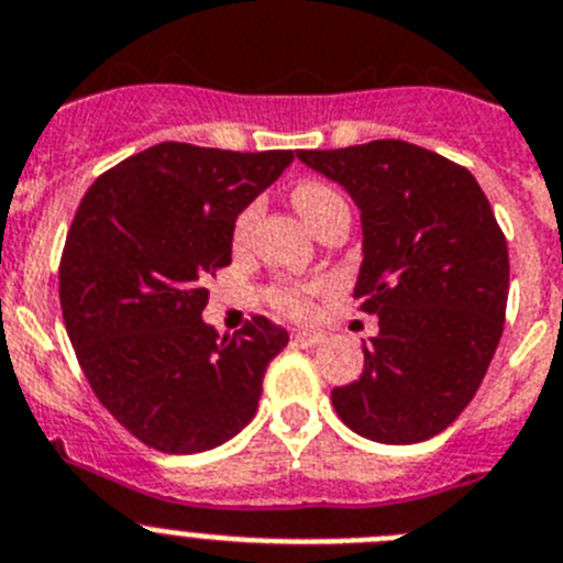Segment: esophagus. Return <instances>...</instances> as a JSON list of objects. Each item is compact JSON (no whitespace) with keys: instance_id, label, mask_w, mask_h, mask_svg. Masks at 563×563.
Wrapping results in <instances>:
<instances>
[{"instance_id":"34e87169","label":"esophagus","mask_w":563,"mask_h":563,"mask_svg":"<svg viewBox=\"0 0 563 563\" xmlns=\"http://www.w3.org/2000/svg\"><path fill=\"white\" fill-rule=\"evenodd\" d=\"M291 342L297 344V347H313V344L322 342V333L319 331H294Z\"/></svg>"}]
</instances>
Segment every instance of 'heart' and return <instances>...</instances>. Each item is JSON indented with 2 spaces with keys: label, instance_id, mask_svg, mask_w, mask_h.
<instances>
[{
  "label": "heart",
  "instance_id": "obj_1",
  "mask_svg": "<svg viewBox=\"0 0 563 563\" xmlns=\"http://www.w3.org/2000/svg\"><path fill=\"white\" fill-rule=\"evenodd\" d=\"M291 199L294 205H297V210L302 212V219L311 227L317 224L328 210L344 205L342 196H339L333 187L322 185V181H300V185L294 187ZM255 221L257 205H246L244 210L238 212L235 224H232V241H235V244H244L246 238H250L252 227H255ZM322 291H325L322 283H275L269 291V300L272 306L280 313H286V317L302 319L311 317L313 300H317Z\"/></svg>",
  "mask_w": 563,
  "mask_h": 563
}]
</instances>
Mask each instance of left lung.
I'll list each match as a JSON object with an SVG mask.
<instances>
[{
    "label": "left lung",
    "instance_id": "obj_1",
    "mask_svg": "<svg viewBox=\"0 0 563 563\" xmlns=\"http://www.w3.org/2000/svg\"><path fill=\"white\" fill-rule=\"evenodd\" d=\"M297 156L362 210L353 297L378 317L362 376L333 389V409L376 443L434 438L468 407L505 325L508 241L483 187L457 162L404 140Z\"/></svg>",
    "mask_w": 563,
    "mask_h": 563
}]
</instances>
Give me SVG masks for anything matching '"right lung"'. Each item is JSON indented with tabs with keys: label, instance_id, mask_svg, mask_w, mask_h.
<instances>
[{
	"label": "right lung",
	"instance_id": "add662e5",
	"mask_svg": "<svg viewBox=\"0 0 563 563\" xmlns=\"http://www.w3.org/2000/svg\"><path fill=\"white\" fill-rule=\"evenodd\" d=\"M291 159L159 143L80 199L58 266L64 325L98 401L156 452H207L255 418L288 333L252 317L219 336L201 311L232 261L238 212Z\"/></svg>",
	"mask_w": 563,
	"mask_h": 563
}]
</instances>
